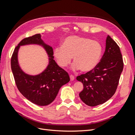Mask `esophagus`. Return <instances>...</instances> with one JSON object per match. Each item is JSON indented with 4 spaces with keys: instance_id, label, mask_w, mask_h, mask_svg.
Segmentation results:
<instances>
[{
    "instance_id": "34e87169",
    "label": "esophagus",
    "mask_w": 135,
    "mask_h": 135,
    "mask_svg": "<svg viewBox=\"0 0 135 135\" xmlns=\"http://www.w3.org/2000/svg\"><path fill=\"white\" fill-rule=\"evenodd\" d=\"M69 77H70V80L71 81H73L74 79H75V77H74V76L71 75L70 76H69Z\"/></svg>"
}]
</instances>
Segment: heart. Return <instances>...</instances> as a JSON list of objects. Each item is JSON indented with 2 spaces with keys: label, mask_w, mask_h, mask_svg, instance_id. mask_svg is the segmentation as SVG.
Masks as SVG:
<instances>
[{
  "label": "heart",
  "mask_w": 135,
  "mask_h": 135,
  "mask_svg": "<svg viewBox=\"0 0 135 135\" xmlns=\"http://www.w3.org/2000/svg\"><path fill=\"white\" fill-rule=\"evenodd\" d=\"M103 51V46L98 41L80 36H71L64 39L62 46L55 47L54 56L60 67H67L73 57V69H81L83 72H89L99 64Z\"/></svg>",
  "instance_id": "obj_1"
}]
</instances>
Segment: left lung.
I'll return each instance as SVG.
<instances>
[{
  "mask_svg": "<svg viewBox=\"0 0 135 135\" xmlns=\"http://www.w3.org/2000/svg\"><path fill=\"white\" fill-rule=\"evenodd\" d=\"M123 68L119 47L108 35L105 52L97 67L76 78L84 85V89L79 94L81 100L90 107L108 100L115 93Z\"/></svg>",
  "mask_w": 135,
  "mask_h": 135,
  "instance_id": "left-lung-1",
  "label": "left lung"
}]
</instances>
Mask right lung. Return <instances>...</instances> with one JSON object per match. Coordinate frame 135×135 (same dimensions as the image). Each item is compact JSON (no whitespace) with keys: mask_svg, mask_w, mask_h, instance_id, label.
Wrapping results in <instances>:
<instances>
[{"mask_svg":"<svg viewBox=\"0 0 135 135\" xmlns=\"http://www.w3.org/2000/svg\"><path fill=\"white\" fill-rule=\"evenodd\" d=\"M28 44L42 46L50 57L49 65L46 70L36 76L23 73L18 62L17 55L20 46ZM53 58V48L43 42L40 33L23 38L15 47L12 55L11 69L17 88L29 101L39 106L53 102L60 88L70 80L68 73L59 67Z\"/></svg>","mask_w":135,"mask_h":135,"instance_id":"1","label":"right lung"}]
</instances>
